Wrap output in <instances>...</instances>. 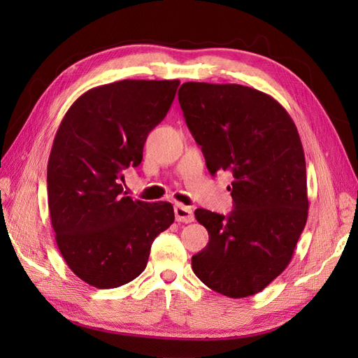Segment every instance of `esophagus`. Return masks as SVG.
<instances>
[{
  "label": "esophagus",
  "mask_w": 358,
  "mask_h": 358,
  "mask_svg": "<svg viewBox=\"0 0 358 358\" xmlns=\"http://www.w3.org/2000/svg\"><path fill=\"white\" fill-rule=\"evenodd\" d=\"M175 216L178 222H192L194 221V213L189 208L183 204H176L175 206Z\"/></svg>",
  "instance_id": "34e87169"
}]
</instances>
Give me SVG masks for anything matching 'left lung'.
Wrapping results in <instances>:
<instances>
[{
    "mask_svg": "<svg viewBox=\"0 0 358 358\" xmlns=\"http://www.w3.org/2000/svg\"><path fill=\"white\" fill-rule=\"evenodd\" d=\"M178 95L210 175H233L230 215L196 210L209 243L192 270L222 296H254L287 268L308 220L296 124L273 96L243 85L187 82Z\"/></svg>",
    "mask_w": 358,
    "mask_h": 358,
    "instance_id": "left-lung-1",
    "label": "left lung"
}]
</instances>
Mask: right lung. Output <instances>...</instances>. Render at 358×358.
Wrapping results in <instances>:
<instances>
[{
    "mask_svg": "<svg viewBox=\"0 0 358 358\" xmlns=\"http://www.w3.org/2000/svg\"><path fill=\"white\" fill-rule=\"evenodd\" d=\"M179 80H119L86 91L62 117L48 162L55 241L71 272L109 289L143 272L155 237L175 221L167 201L125 196L148 134L166 117Z\"/></svg>",
    "mask_w": 358,
    "mask_h": 358,
    "instance_id": "add662e5",
    "label": "right lung"
}]
</instances>
